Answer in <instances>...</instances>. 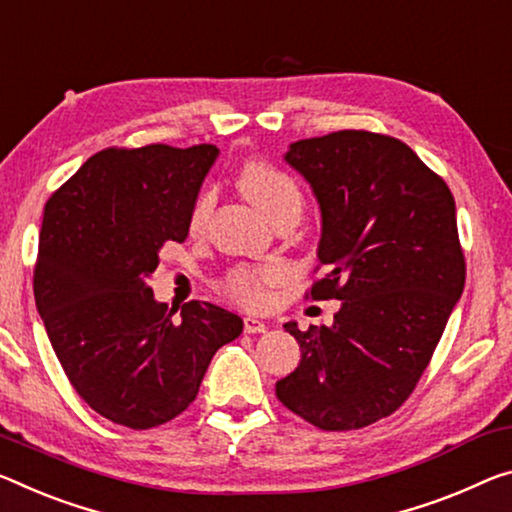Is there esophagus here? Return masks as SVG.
<instances>
[{
  "label": "esophagus",
  "instance_id": "esophagus-1",
  "mask_svg": "<svg viewBox=\"0 0 512 512\" xmlns=\"http://www.w3.org/2000/svg\"><path fill=\"white\" fill-rule=\"evenodd\" d=\"M266 328H269V323L262 319H255V316H246V319H243V330H246L248 335H255V332H266Z\"/></svg>",
  "mask_w": 512,
  "mask_h": 512
}]
</instances>
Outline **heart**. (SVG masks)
<instances>
[{"label": "heart", "instance_id": "heart-1", "mask_svg": "<svg viewBox=\"0 0 512 512\" xmlns=\"http://www.w3.org/2000/svg\"><path fill=\"white\" fill-rule=\"evenodd\" d=\"M239 191L262 212L264 218L273 221L275 216L285 212H298L303 207L298 184L291 180L285 170L275 168L266 161H246L237 175ZM212 212V196L202 193L196 200L191 212V230H200L207 223V216ZM278 280L275 269H239L227 280V289L234 298L243 300L248 305H262L266 300V285Z\"/></svg>", "mask_w": 512, "mask_h": 512}]
</instances>
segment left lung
<instances>
[{"label": "left lung", "mask_w": 512, "mask_h": 512, "mask_svg": "<svg viewBox=\"0 0 512 512\" xmlns=\"http://www.w3.org/2000/svg\"><path fill=\"white\" fill-rule=\"evenodd\" d=\"M285 161L321 209L328 273L310 296L342 307L332 326L285 323L303 353L275 394L321 431H355L412 394L462 294L456 202L392 136L344 129L291 143Z\"/></svg>", "instance_id": "obj_1"}]
</instances>
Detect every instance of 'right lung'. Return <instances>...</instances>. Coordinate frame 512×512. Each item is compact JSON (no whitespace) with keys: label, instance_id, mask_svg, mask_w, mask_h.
<instances>
[{"label":"right lung","instance_id":"right-lung-1","mask_svg":"<svg viewBox=\"0 0 512 512\" xmlns=\"http://www.w3.org/2000/svg\"><path fill=\"white\" fill-rule=\"evenodd\" d=\"M216 145L107 148L47 200L34 296L72 387L97 415L145 431L189 408L214 353L243 330L212 303L168 310L148 278L189 237Z\"/></svg>","mask_w":512,"mask_h":512}]
</instances>
